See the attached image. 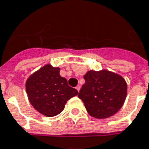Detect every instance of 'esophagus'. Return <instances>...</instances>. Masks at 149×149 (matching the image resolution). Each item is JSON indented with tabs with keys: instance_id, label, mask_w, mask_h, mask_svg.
Masks as SVG:
<instances>
[{
	"instance_id": "34e87169",
	"label": "esophagus",
	"mask_w": 149,
	"mask_h": 149,
	"mask_svg": "<svg viewBox=\"0 0 149 149\" xmlns=\"http://www.w3.org/2000/svg\"><path fill=\"white\" fill-rule=\"evenodd\" d=\"M76 89H77V91H78V92H79V90H80V86H79V85H77V87H76Z\"/></svg>"
}]
</instances>
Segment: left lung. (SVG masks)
<instances>
[{"instance_id": "8db88e82", "label": "left lung", "mask_w": 149, "mask_h": 149, "mask_svg": "<svg viewBox=\"0 0 149 149\" xmlns=\"http://www.w3.org/2000/svg\"><path fill=\"white\" fill-rule=\"evenodd\" d=\"M78 97L90 115L105 119L120 109L127 96V84L119 75L107 70L88 71Z\"/></svg>"}]
</instances>
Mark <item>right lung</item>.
<instances>
[{
  "instance_id": "right-lung-1",
  "label": "right lung",
  "mask_w": 149,
  "mask_h": 149,
  "mask_svg": "<svg viewBox=\"0 0 149 149\" xmlns=\"http://www.w3.org/2000/svg\"><path fill=\"white\" fill-rule=\"evenodd\" d=\"M59 68L46 65L27 79L26 88L31 105L43 115L52 117L63 111L67 101L78 95L67 79L59 74Z\"/></svg>"
}]
</instances>
